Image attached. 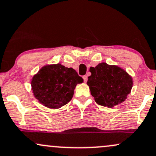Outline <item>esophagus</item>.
I'll return each mask as SVG.
<instances>
[{
    "label": "esophagus",
    "mask_w": 156,
    "mask_h": 156,
    "mask_svg": "<svg viewBox=\"0 0 156 156\" xmlns=\"http://www.w3.org/2000/svg\"><path fill=\"white\" fill-rule=\"evenodd\" d=\"M83 81H84V82H87V79H88V78H87V75H83Z\"/></svg>",
    "instance_id": "34e87169"
}]
</instances>
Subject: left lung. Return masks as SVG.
<instances>
[{"label":"left lung","instance_id":"left-lung-1","mask_svg":"<svg viewBox=\"0 0 156 156\" xmlns=\"http://www.w3.org/2000/svg\"><path fill=\"white\" fill-rule=\"evenodd\" d=\"M90 71L87 84L98 104L112 108L125 101L133 87L132 78L126 71L106 63L90 67Z\"/></svg>","mask_w":156,"mask_h":156}]
</instances>
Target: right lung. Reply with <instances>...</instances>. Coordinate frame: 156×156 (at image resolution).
<instances>
[{"mask_svg": "<svg viewBox=\"0 0 156 156\" xmlns=\"http://www.w3.org/2000/svg\"><path fill=\"white\" fill-rule=\"evenodd\" d=\"M83 81L73 68L58 64L43 67L33 77L31 84L34 95L41 103L57 109L69 103L75 86Z\"/></svg>", "mask_w": 156, "mask_h": 156, "instance_id": "1", "label": "right lung"}]
</instances>
